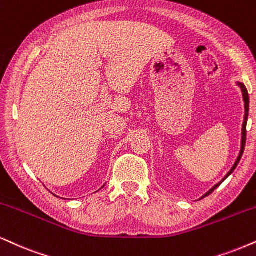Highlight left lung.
Returning a JSON list of instances; mask_svg holds the SVG:
<instances>
[{
	"mask_svg": "<svg viewBox=\"0 0 256 256\" xmlns=\"http://www.w3.org/2000/svg\"><path fill=\"white\" fill-rule=\"evenodd\" d=\"M238 86L241 87V90H242V96H244V110H246V112H244V126H242V142H241V151H240V154H238V160H236V162H235V164H234V166L232 168V170L229 171V172L227 174V176L224 177V178L222 180V182L223 180H224L226 178H227V177L229 176V174H230L232 171H234L235 169H236V166H238V162H240V160H241V157H242V154H244V146H246V138H247V130H246V128H247V119H248V112H249V96H248V92H247V88H246V86L244 85V84H241V82H238ZM221 182V183H222ZM221 183H218V184H216V186H214V188H212V189L209 190L208 192L203 197H206V196H208V195H210V194H212V192H214V190L216 189V188H218L220 184ZM202 197V198H203Z\"/></svg>",
	"mask_w": 256,
	"mask_h": 256,
	"instance_id": "left-lung-1",
	"label": "left lung"
}]
</instances>
